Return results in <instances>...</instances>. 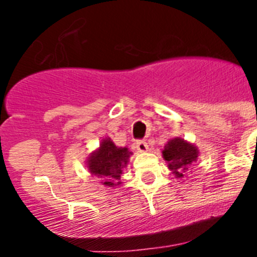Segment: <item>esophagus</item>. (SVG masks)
<instances>
[{"mask_svg":"<svg viewBox=\"0 0 257 257\" xmlns=\"http://www.w3.org/2000/svg\"><path fill=\"white\" fill-rule=\"evenodd\" d=\"M135 144H136V148H138V151L139 152H148L149 145H148V143L145 142V140H138Z\"/></svg>","mask_w":257,"mask_h":257,"instance_id":"34e87169","label":"esophagus"}]
</instances>
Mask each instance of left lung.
I'll return each mask as SVG.
<instances>
[{
  "label": "left lung",
  "mask_w": 257,
  "mask_h": 257,
  "mask_svg": "<svg viewBox=\"0 0 257 257\" xmlns=\"http://www.w3.org/2000/svg\"><path fill=\"white\" fill-rule=\"evenodd\" d=\"M198 149L190 143L185 142L181 138H175L169 140L162 151V156L165 161L169 163V169L176 178H183V172L188 170L190 163L196 162L198 158Z\"/></svg>",
  "instance_id": "obj_1"
}]
</instances>
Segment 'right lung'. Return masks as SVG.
Masks as SVG:
<instances>
[{"label":"right lung","mask_w":257,"mask_h":257,"mask_svg":"<svg viewBox=\"0 0 257 257\" xmlns=\"http://www.w3.org/2000/svg\"><path fill=\"white\" fill-rule=\"evenodd\" d=\"M131 154L127 148H118L110 138H105L101 140L99 149L88 157L87 169L91 175L103 179L104 185L115 187L121 184L118 180Z\"/></svg>","instance_id":"add662e5"}]
</instances>
